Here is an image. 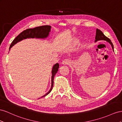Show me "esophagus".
<instances>
[{"label":"esophagus","mask_w":122,"mask_h":122,"mask_svg":"<svg viewBox=\"0 0 122 122\" xmlns=\"http://www.w3.org/2000/svg\"><path fill=\"white\" fill-rule=\"evenodd\" d=\"M69 63H70V61L68 60V59H64V60L62 61V64H64V65H67V64H69Z\"/></svg>","instance_id":"esophagus-1"}]
</instances>
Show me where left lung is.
Returning <instances> with one entry per match:
<instances>
[{
  "label": "left lung",
  "mask_w": 122,
  "mask_h": 122,
  "mask_svg": "<svg viewBox=\"0 0 122 122\" xmlns=\"http://www.w3.org/2000/svg\"><path fill=\"white\" fill-rule=\"evenodd\" d=\"M96 40L95 42H97V41L99 40H105L106 41L108 42H109L111 46L112 47L113 51V45L112 44V43L111 42V40L109 39L108 38H107V37H106L105 35H104V34L102 33V32L101 30H100L97 29L96 30Z\"/></svg>",
  "instance_id": "1"
}]
</instances>
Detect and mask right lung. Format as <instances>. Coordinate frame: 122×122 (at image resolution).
I'll return each mask as SVG.
<instances>
[{
	"label": "right lung",
	"instance_id": "right-lung-1",
	"mask_svg": "<svg viewBox=\"0 0 122 122\" xmlns=\"http://www.w3.org/2000/svg\"><path fill=\"white\" fill-rule=\"evenodd\" d=\"M51 26L50 25H43L40 26L36 27L33 29H26V30H23L22 32L19 35H18L15 39L14 40L12 43L11 44V46H10L9 50H10L14 45L16 44L18 42L22 40L23 39H26V38H46L48 37L49 33L51 31ZM59 67V65L58 63H56L55 64L53 68H52L51 73V88L49 90L47 93H46V95L42 97H44L47 95L48 93H50L51 92V90L53 89V85H54V76L56 74L57 72L58 71V68Z\"/></svg>",
	"mask_w": 122,
	"mask_h": 122
}]
</instances>
